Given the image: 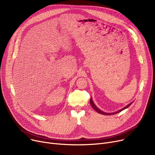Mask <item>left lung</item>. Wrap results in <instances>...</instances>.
Here are the masks:
<instances>
[{"label": "left lung", "instance_id": "left-lung-1", "mask_svg": "<svg viewBox=\"0 0 155 155\" xmlns=\"http://www.w3.org/2000/svg\"><path fill=\"white\" fill-rule=\"evenodd\" d=\"M133 103V102H131V103L127 105V106H126L125 107L123 108L122 109H120V110H117V111H116V112H112V113H106V112H104L102 111L101 110H100L98 107H97L96 106V105H95V104L94 103V102H93L92 98L91 99V101H90V104H91V106L92 107V108H93L95 110H96L98 113L101 114H103V115H112V114H117V113H118V112H121L122 110H123L126 109V108L129 107L130 106V105H131Z\"/></svg>", "mask_w": 155, "mask_h": 155}]
</instances>
